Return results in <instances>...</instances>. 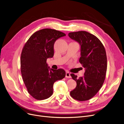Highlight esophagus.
<instances>
[{"label": "esophagus", "instance_id": "esophagus-1", "mask_svg": "<svg viewBox=\"0 0 124 124\" xmlns=\"http://www.w3.org/2000/svg\"><path fill=\"white\" fill-rule=\"evenodd\" d=\"M66 78H70L71 76H70V73L68 71H67L66 72Z\"/></svg>", "mask_w": 124, "mask_h": 124}]
</instances>
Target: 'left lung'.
<instances>
[{"instance_id":"left-lung-1","label":"left lung","mask_w":124,"mask_h":124,"mask_svg":"<svg viewBox=\"0 0 124 124\" xmlns=\"http://www.w3.org/2000/svg\"><path fill=\"white\" fill-rule=\"evenodd\" d=\"M68 36L79 43V62L85 70L83 77L78 78L74 74H70L77 86L70 94L75 100L85 101L93 97L104 83L107 66L106 50L97 37L88 32H71Z\"/></svg>"}]
</instances>
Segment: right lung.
Returning <instances> with one entry per match:
<instances>
[{
    "label": "right lung",
    "mask_w": 124,
    "mask_h": 124,
    "mask_svg": "<svg viewBox=\"0 0 124 124\" xmlns=\"http://www.w3.org/2000/svg\"><path fill=\"white\" fill-rule=\"evenodd\" d=\"M66 35L51 29L35 32L25 44L20 58L21 72L28 93L36 100H43L53 93L54 83L65 77L62 69L50 68L48 58L54 56L56 41Z\"/></svg>",
    "instance_id": "right-lung-1"
}]
</instances>
